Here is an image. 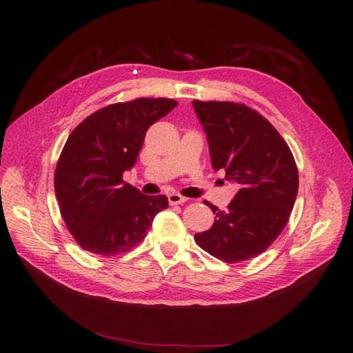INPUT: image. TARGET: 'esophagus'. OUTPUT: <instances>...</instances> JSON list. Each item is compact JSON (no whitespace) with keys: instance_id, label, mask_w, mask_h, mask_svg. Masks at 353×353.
<instances>
[{"instance_id":"1","label":"esophagus","mask_w":353,"mask_h":353,"mask_svg":"<svg viewBox=\"0 0 353 353\" xmlns=\"http://www.w3.org/2000/svg\"><path fill=\"white\" fill-rule=\"evenodd\" d=\"M167 197H169V203H170L172 206H174V205H181V203L188 201V197H183V196L179 194V193H170Z\"/></svg>"}]
</instances>
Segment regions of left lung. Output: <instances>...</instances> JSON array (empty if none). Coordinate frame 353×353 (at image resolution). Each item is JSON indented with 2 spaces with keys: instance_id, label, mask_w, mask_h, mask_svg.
I'll return each mask as SVG.
<instances>
[{
  "instance_id": "left-lung-1",
  "label": "left lung",
  "mask_w": 353,
  "mask_h": 353,
  "mask_svg": "<svg viewBox=\"0 0 353 353\" xmlns=\"http://www.w3.org/2000/svg\"><path fill=\"white\" fill-rule=\"evenodd\" d=\"M206 132L213 169L240 189L226 212L209 206L213 226L196 243L228 263L263 253L285 229L299 188L289 145L257 111L230 101H193Z\"/></svg>"
}]
</instances>
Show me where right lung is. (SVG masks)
<instances>
[{
  "label": "right lung",
  "mask_w": 353,
  "mask_h": 353,
  "mask_svg": "<svg viewBox=\"0 0 353 353\" xmlns=\"http://www.w3.org/2000/svg\"><path fill=\"white\" fill-rule=\"evenodd\" d=\"M177 105L170 99H136L107 105L81 121L55 167V196L65 225L87 252L116 256L139 245L164 194L145 196L123 180L133 169L148 127Z\"/></svg>",
  "instance_id": "right-lung-1"
}]
</instances>
